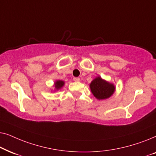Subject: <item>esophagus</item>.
Returning <instances> with one entry per match:
<instances>
[{"label":"esophagus","instance_id":"esophagus-1","mask_svg":"<svg viewBox=\"0 0 156 156\" xmlns=\"http://www.w3.org/2000/svg\"><path fill=\"white\" fill-rule=\"evenodd\" d=\"M74 82H79L80 81V77H74Z\"/></svg>","mask_w":156,"mask_h":156}]
</instances>
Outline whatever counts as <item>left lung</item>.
Segmentation results:
<instances>
[{"mask_svg": "<svg viewBox=\"0 0 156 156\" xmlns=\"http://www.w3.org/2000/svg\"><path fill=\"white\" fill-rule=\"evenodd\" d=\"M90 89L94 96L98 99H105L110 97L114 92L115 87L100 76L95 78L90 84Z\"/></svg>", "mask_w": 156, "mask_h": 156, "instance_id": "obj_1", "label": "left lung"}]
</instances>
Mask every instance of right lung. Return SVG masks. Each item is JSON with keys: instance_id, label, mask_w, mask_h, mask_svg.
<instances>
[{"instance_id": "right-lung-1", "label": "right lung", "mask_w": 156, "mask_h": 156, "mask_svg": "<svg viewBox=\"0 0 156 156\" xmlns=\"http://www.w3.org/2000/svg\"><path fill=\"white\" fill-rule=\"evenodd\" d=\"M64 84H65V82H63V81H60V80H59V81H57L56 82H55V88H56V89H59L61 88V87H63V85H64Z\"/></svg>"}]
</instances>
